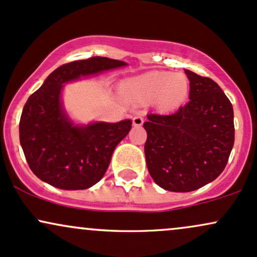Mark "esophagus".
Listing matches in <instances>:
<instances>
[{
	"instance_id": "34e87169",
	"label": "esophagus",
	"mask_w": 257,
	"mask_h": 257,
	"mask_svg": "<svg viewBox=\"0 0 257 257\" xmlns=\"http://www.w3.org/2000/svg\"><path fill=\"white\" fill-rule=\"evenodd\" d=\"M143 123H144L143 114H137V116H134V118H133V124H134V126L143 125Z\"/></svg>"
}]
</instances>
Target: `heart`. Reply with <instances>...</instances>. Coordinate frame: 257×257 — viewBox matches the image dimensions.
Returning a JSON list of instances; mask_svg holds the SVG:
<instances>
[{
  "label": "heart",
  "instance_id": "1",
  "mask_svg": "<svg viewBox=\"0 0 257 257\" xmlns=\"http://www.w3.org/2000/svg\"><path fill=\"white\" fill-rule=\"evenodd\" d=\"M190 83L184 73L152 71L126 79L122 89L129 98L140 102H151L163 110H170L184 102Z\"/></svg>",
  "mask_w": 257,
  "mask_h": 257
}]
</instances>
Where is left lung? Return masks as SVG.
Listing matches in <instances>:
<instances>
[{"label":"left lung","mask_w":257,"mask_h":257,"mask_svg":"<svg viewBox=\"0 0 257 257\" xmlns=\"http://www.w3.org/2000/svg\"><path fill=\"white\" fill-rule=\"evenodd\" d=\"M190 101L170 114H147L146 164L159 187L191 192L225 169L234 144L231 101L211 78L185 70Z\"/></svg>","instance_id":"left-lung-1"}]
</instances>
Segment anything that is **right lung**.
Returning a JSON list of instances; mask_svg holds the SVG:
<instances>
[{
	"label": "right lung",
	"mask_w": 257,
	"mask_h": 257,
	"mask_svg": "<svg viewBox=\"0 0 257 257\" xmlns=\"http://www.w3.org/2000/svg\"><path fill=\"white\" fill-rule=\"evenodd\" d=\"M122 66L126 63L104 57L61 65L28 99L19 138L38 179L61 190H85L105 175L114 149L132 129V120L75 124L65 111L61 91L67 82Z\"/></svg>",
	"instance_id": "1"
}]
</instances>
